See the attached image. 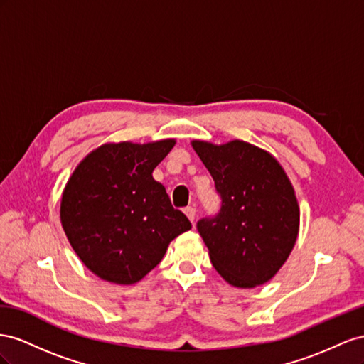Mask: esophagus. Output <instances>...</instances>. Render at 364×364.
Masks as SVG:
<instances>
[{"label": "esophagus", "instance_id": "34e87169", "mask_svg": "<svg viewBox=\"0 0 364 364\" xmlns=\"http://www.w3.org/2000/svg\"><path fill=\"white\" fill-rule=\"evenodd\" d=\"M184 213H186V216H188L189 218V221L191 223H193V220H195V209H193V207H186V209H184Z\"/></svg>", "mask_w": 364, "mask_h": 364}]
</instances>
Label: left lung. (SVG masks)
<instances>
[{
  "label": "left lung",
  "instance_id": "obj_1",
  "mask_svg": "<svg viewBox=\"0 0 364 364\" xmlns=\"http://www.w3.org/2000/svg\"><path fill=\"white\" fill-rule=\"evenodd\" d=\"M192 148L223 200L220 213L196 224L212 265L237 288L268 282L299 235L300 210L288 175L268 151L242 140H192Z\"/></svg>",
  "mask_w": 364,
  "mask_h": 364
}]
</instances>
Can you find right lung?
Segmentation results:
<instances>
[{
    "mask_svg": "<svg viewBox=\"0 0 364 364\" xmlns=\"http://www.w3.org/2000/svg\"><path fill=\"white\" fill-rule=\"evenodd\" d=\"M175 139L105 143L68 178L60 224L73 250L102 280L137 284L163 259L172 240L192 228L152 178Z\"/></svg>",
    "mask_w": 364,
    "mask_h": 364,
    "instance_id": "obj_1",
    "label": "right lung"
}]
</instances>
